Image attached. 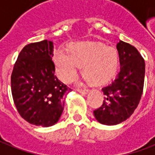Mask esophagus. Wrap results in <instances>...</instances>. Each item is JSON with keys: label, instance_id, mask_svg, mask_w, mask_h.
<instances>
[{"label": "esophagus", "instance_id": "1", "mask_svg": "<svg viewBox=\"0 0 155 155\" xmlns=\"http://www.w3.org/2000/svg\"><path fill=\"white\" fill-rule=\"evenodd\" d=\"M77 91L79 93H81L82 95H86L88 92H89V90H87V89H84V90H77Z\"/></svg>", "mask_w": 155, "mask_h": 155}]
</instances>
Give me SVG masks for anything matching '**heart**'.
Wrapping results in <instances>:
<instances>
[{"mask_svg":"<svg viewBox=\"0 0 155 155\" xmlns=\"http://www.w3.org/2000/svg\"><path fill=\"white\" fill-rule=\"evenodd\" d=\"M120 56L116 48L104 43H74L67 51L59 49L53 56L55 72L65 83L73 82L80 67L87 81L93 86H104L117 74Z\"/></svg>","mask_w":155,"mask_h":155,"instance_id":"1","label":"heart"}]
</instances>
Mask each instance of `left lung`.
<instances>
[{"label":"left lung","mask_w":155,"mask_h":155,"mask_svg":"<svg viewBox=\"0 0 155 155\" xmlns=\"http://www.w3.org/2000/svg\"><path fill=\"white\" fill-rule=\"evenodd\" d=\"M120 69L115 80L102 91L103 105L93 114L97 121L114 126L126 120L133 114L143 94L145 62L137 48L120 41L116 46Z\"/></svg>","instance_id":"obj_1"}]
</instances>
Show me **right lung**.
<instances>
[{
    "label": "right lung",
    "instance_id": "obj_1",
    "mask_svg": "<svg viewBox=\"0 0 155 155\" xmlns=\"http://www.w3.org/2000/svg\"><path fill=\"white\" fill-rule=\"evenodd\" d=\"M53 42L30 43L20 51L11 76L12 94L21 117L49 127L59 120L69 89L55 75Z\"/></svg>",
    "mask_w": 155,
    "mask_h": 155
}]
</instances>
